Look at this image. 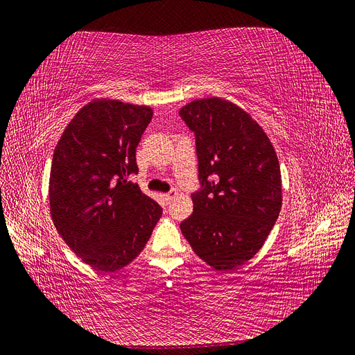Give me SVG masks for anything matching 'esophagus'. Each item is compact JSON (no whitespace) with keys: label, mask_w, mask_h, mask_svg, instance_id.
Returning a JSON list of instances; mask_svg holds the SVG:
<instances>
[{"label":"esophagus","mask_w":355,"mask_h":355,"mask_svg":"<svg viewBox=\"0 0 355 355\" xmlns=\"http://www.w3.org/2000/svg\"><path fill=\"white\" fill-rule=\"evenodd\" d=\"M177 194V191L175 190H173V191H169V193H166V194H164V199H165V202L168 203L171 199L174 198V196Z\"/></svg>","instance_id":"1"}]
</instances>
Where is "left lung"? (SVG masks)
Segmentation results:
<instances>
[{"label":"left lung","mask_w":355,"mask_h":355,"mask_svg":"<svg viewBox=\"0 0 355 355\" xmlns=\"http://www.w3.org/2000/svg\"><path fill=\"white\" fill-rule=\"evenodd\" d=\"M180 115L194 131L202 182L181 232L209 266L235 269L260 250L279 216L277 152L252 115L227 99L191 101Z\"/></svg>","instance_id":"left-lung-1"}]
</instances>
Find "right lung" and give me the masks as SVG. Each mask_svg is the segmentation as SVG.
<instances>
[{
  "label": "right lung",
  "mask_w": 355,
  "mask_h": 355,
  "mask_svg": "<svg viewBox=\"0 0 355 355\" xmlns=\"http://www.w3.org/2000/svg\"><path fill=\"white\" fill-rule=\"evenodd\" d=\"M148 105L94 99L71 118L52 156L48 200L52 222L76 256L116 272L146 245L162 207L127 177L152 120Z\"/></svg>",
  "instance_id": "right-lung-1"
}]
</instances>
